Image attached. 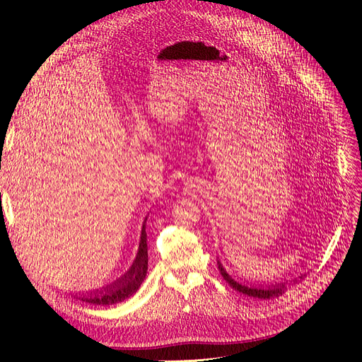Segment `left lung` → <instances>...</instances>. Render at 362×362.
Listing matches in <instances>:
<instances>
[{"mask_svg": "<svg viewBox=\"0 0 362 362\" xmlns=\"http://www.w3.org/2000/svg\"><path fill=\"white\" fill-rule=\"evenodd\" d=\"M218 270L223 276V279L230 284V286L235 289V291H239L242 292L243 295H248V296H252V298H261V299H270V298H274V296H279L284 292V284H277V286H269V288H254V286H245V284H240L239 281L233 280L229 274L226 273V270L223 269V265L218 262Z\"/></svg>", "mask_w": 362, "mask_h": 362, "instance_id": "8db88e82", "label": "left lung"}]
</instances>
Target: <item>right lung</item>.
I'll return each instance as SVG.
<instances>
[{"label":"right lung","mask_w":362,"mask_h":362,"mask_svg":"<svg viewBox=\"0 0 362 362\" xmlns=\"http://www.w3.org/2000/svg\"><path fill=\"white\" fill-rule=\"evenodd\" d=\"M145 223H146V218H145ZM145 223L142 226L139 251H138L136 259L133 261L129 272L123 274L120 279H117L112 284H108L107 288L97 291L88 296H83L82 300L95 303V305H112V303H119L127 299L139 289L148 270V246H146Z\"/></svg>","instance_id":"add662e5"}]
</instances>
